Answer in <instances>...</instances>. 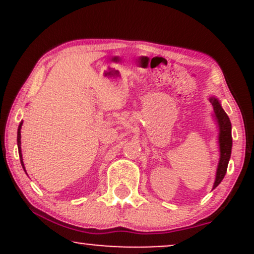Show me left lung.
I'll return each instance as SVG.
<instances>
[{"instance_id":"8db88e82","label":"left lung","mask_w":254,"mask_h":254,"mask_svg":"<svg viewBox=\"0 0 254 254\" xmlns=\"http://www.w3.org/2000/svg\"><path fill=\"white\" fill-rule=\"evenodd\" d=\"M214 109V117L216 121L218 127V148H220V159H218V165L216 170V176H215L214 186L212 190L216 189L220 183L222 182L224 176H226L227 167H228V162L230 159V154H232V124H230L229 117L224 110L221 106L220 100L216 97L209 98Z\"/></svg>"}]
</instances>
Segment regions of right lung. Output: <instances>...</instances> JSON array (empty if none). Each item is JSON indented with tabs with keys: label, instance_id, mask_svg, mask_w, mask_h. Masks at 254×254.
<instances>
[{
	"label": "right lung",
	"instance_id": "add662e5",
	"mask_svg": "<svg viewBox=\"0 0 254 254\" xmlns=\"http://www.w3.org/2000/svg\"><path fill=\"white\" fill-rule=\"evenodd\" d=\"M21 127H22V122L20 123L19 129H17V149H19V156H20V161H21V166L22 168H24V171L26 172L24 161H22V154H21Z\"/></svg>",
	"mask_w": 254,
	"mask_h": 254
}]
</instances>
